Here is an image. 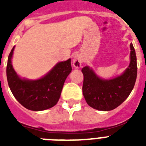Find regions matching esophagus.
Wrapping results in <instances>:
<instances>
[{
	"mask_svg": "<svg viewBox=\"0 0 146 146\" xmlns=\"http://www.w3.org/2000/svg\"><path fill=\"white\" fill-rule=\"evenodd\" d=\"M82 56H81L80 54H76L74 55V58H73V60H72V64L75 69H79L80 68L81 65H82Z\"/></svg>",
	"mask_w": 146,
	"mask_h": 146,
	"instance_id": "obj_1",
	"label": "esophagus"
}]
</instances>
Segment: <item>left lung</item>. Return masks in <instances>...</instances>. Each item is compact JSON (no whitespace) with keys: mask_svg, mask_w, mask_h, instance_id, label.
Returning <instances> with one entry per match:
<instances>
[{"mask_svg":"<svg viewBox=\"0 0 146 146\" xmlns=\"http://www.w3.org/2000/svg\"><path fill=\"white\" fill-rule=\"evenodd\" d=\"M130 63L119 76L103 79L88 66L83 67L82 94L86 102L94 109L109 111L116 108L127 99L137 78V58L132 43L130 44Z\"/></svg>","mask_w":146,"mask_h":146,"instance_id":"obj_1","label":"left lung"}]
</instances>
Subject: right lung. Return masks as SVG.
Segmentation results:
<instances>
[{"label": "right lung", "instance_id": "obj_1", "mask_svg": "<svg viewBox=\"0 0 146 146\" xmlns=\"http://www.w3.org/2000/svg\"><path fill=\"white\" fill-rule=\"evenodd\" d=\"M13 47L8 58L6 77L8 84L15 99L24 108L41 111L52 108L60 99L66 77L72 72L71 59L58 62L47 74L37 80L21 78L11 64Z\"/></svg>", "mask_w": 146, "mask_h": 146}]
</instances>
